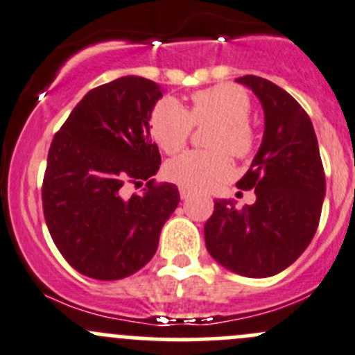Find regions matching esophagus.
Segmentation results:
<instances>
[{
    "mask_svg": "<svg viewBox=\"0 0 355 355\" xmlns=\"http://www.w3.org/2000/svg\"><path fill=\"white\" fill-rule=\"evenodd\" d=\"M178 191H180V198L182 199H189V198H191V194H192V192L189 191V189H185V187H180Z\"/></svg>",
    "mask_w": 355,
    "mask_h": 355,
    "instance_id": "obj_1",
    "label": "esophagus"
}]
</instances>
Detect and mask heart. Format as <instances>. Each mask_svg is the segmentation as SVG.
Returning a JSON list of instances; mask_svg holds the SVG:
<instances>
[{
	"instance_id": "b5f03b06",
	"label": "heart",
	"mask_w": 355,
	"mask_h": 355,
	"mask_svg": "<svg viewBox=\"0 0 355 355\" xmlns=\"http://www.w3.org/2000/svg\"><path fill=\"white\" fill-rule=\"evenodd\" d=\"M251 101L243 88L230 83L215 85L191 95V107L185 111L173 98H163L150 112V135L166 154H175L185 146L192 125L211 123L208 137L213 150H187L168 161L164 173L175 184L192 191H202L232 173L226 153L237 159L253 154L257 135L250 123Z\"/></svg>"
}]
</instances>
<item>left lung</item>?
<instances>
[{"instance_id": "obj_1", "label": "left lung", "mask_w": 355, "mask_h": 355, "mask_svg": "<svg viewBox=\"0 0 355 355\" xmlns=\"http://www.w3.org/2000/svg\"><path fill=\"white\" fill-rule=\"evenodd\" d=\"M260 101L265 130L250 170L237 182L257 201L241 209L216 199L205 223L206 250L222 267L246 277H270L311 244L326 194L318 137L307 112L288 92L258 76H243Z\"/></svg>"}]
</instances>
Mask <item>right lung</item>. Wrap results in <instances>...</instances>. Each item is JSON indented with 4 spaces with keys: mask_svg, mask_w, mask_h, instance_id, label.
<instances>
[{
    "mask_svg": "<svg viewBox=\"0 0 355 355\" xmlns=\"http://www.w3.org/2000/svg\"><path fill=\"white\" fill-rule=\"evenodd\" d=\"M161 86L125 76L90 90L53 137L43 180V213L62 257L83 276L116 281L154 257L177 185L150 180L161 164L150 112ZM148 180L139 196L126 183Z\"/></svg>",
    "mask_w": 355,
    "mask_h": 355,
    "instance_id": "right-lung-1",
    "label": "right lung"
}]
</instances>
